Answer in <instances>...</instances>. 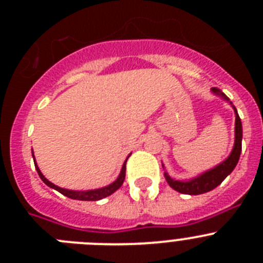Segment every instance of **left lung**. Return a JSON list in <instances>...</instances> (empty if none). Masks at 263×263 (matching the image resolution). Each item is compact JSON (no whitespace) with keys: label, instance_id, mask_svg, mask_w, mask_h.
Masks as SVG:
<instances>
[{"label":"left lung","instance_id":"8db88e82","mask_svg":"<svg viewBox=\"0 0 263 263\" xmlns=\"http://www.w3.org/2000/svg\"><path fill=\"white\" fill-rule=\"evenodd\" d=\"M212 92L217 96H221L222 99L227 100L228 103L232 105L229 99L218 88H212ZM232 108L234 109V115H236V124H234V146L231 155L216 167L200 174L196 178L190 179V180H175L168 174L164 173V178H166L170 187L174 188L175 191L180 192V194L185 195L205 194L208 191H212L213 188L217 187L218 184H221L222 180L233 171L236 164L238 163L241 148H242V124H241L240 116L237 113V109L233 105H232Z\"/></svg>","mask_w":263,"mask_h":263}]
</instances>
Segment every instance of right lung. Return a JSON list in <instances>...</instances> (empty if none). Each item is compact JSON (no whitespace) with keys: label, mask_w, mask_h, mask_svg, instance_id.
<instances>
[{"label":"right lung","mask_w":263,"mask_h":263,"mask_svg":"<svg viewBox=\"0 0 263 263\" xmlns=\"http://www.w3.org/2000/svg\"><path fill=\"white\" fill-rule=\"evenodd\" d=\"M32 158H34V154H32ZM126 160L124 162V166H122V168H121V173L120 175H118V178L116 179L115 182L111 183V184L106 185V187H103V188H97V190H88V191H72V190H66V188L58 187V185H55L53 183H51L50 180H47V179L45 178V175L41 173V170H39L38 164H36L35 162V158H34V163H35V168L36 171H38L39 178H41L42 180H43V183H46L48 187L57 190L58 192H60V194L64 195V196L69 197V199H75V200H85V201H96V200H101V199H104V197L111 195L113 192L117 191L121 185H122V183H124L125 180V171H126Z\"/></svg>","instance_id":"right-lung-1"}]
</instances>
